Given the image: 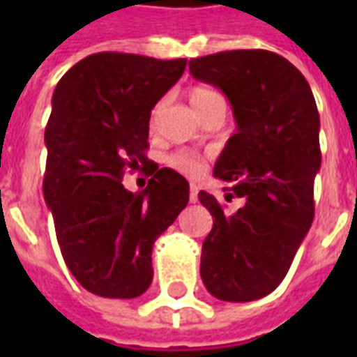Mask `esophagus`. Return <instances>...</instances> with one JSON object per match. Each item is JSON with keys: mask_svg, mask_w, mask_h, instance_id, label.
Wrapping results in <instances>:
<instances>
[{"mask_svg": "<svg viewBox=\"0 0 357 357\" xmlns=\"http://www.w3.org/2000/svg\"><path fill=\"white\" fill-rule=\"evenodd\" d=\"M189 201L191 202L199 201V189H197L195 183H191V187H189Z\"/></svg>", "mask_w": 357, "mask_h": 357, "instance_id": "esophagus-1", "label": "esophagus"}]
</instances>
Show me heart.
I'll return each mask as SVG.
<instances>
[{
    "label": "heart",
    "mask_w": 357,
    "mask_h": 357,
    "mask_svg": "<svg viewBox=\"0 0 357 357\" xmlns=\"http://www.w3.org/2000/svg\"><path fill=\"white\" fill-rule=\"evenodd\" d=\"M189 99H191V105L197 110V114L202 112L206 107H210V105H214V102L224 101V97L218 93V91L210 88H202V86L191 89ZM156 110L158 109L153 110V116L156 114ZM168 164H170L174 170L183 174V176H189V178H197L204 170V160L199 155L191 153V151H178V153H174V155L168 156Z\"/></svg>",
    "instance_id": "obj_1"
}]
</instances>
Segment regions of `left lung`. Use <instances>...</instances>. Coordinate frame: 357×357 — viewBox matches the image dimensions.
<instances>
[{
  "instance_id": "obj_1",
  "label": "left lung",
  "mask_w": 357,
  "mask_h": 357,
  "mask_svg": "<svg viewBox=\"0 0 357 357\" xmlns=\"http://www.w3.org/2000/svg\"><path fill=\"white\" fill-rule=\"evenodd\" d=\"M197 80L229 99L237 132L225 143L214 176L225 199H243L225 216L201 191L214 225L202 243L201 277L212 296L250 302L275 291L314 222V179L321 166L319 114L310 84L273 51H222L191 59Z\"/></svg>"
}]
</instances>
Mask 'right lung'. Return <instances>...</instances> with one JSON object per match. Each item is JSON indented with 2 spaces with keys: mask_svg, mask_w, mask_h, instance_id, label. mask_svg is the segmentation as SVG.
<instances>
[{
  "mask_svg": "<svg viewBox=\"0 0 357 357\" xmlns=\"http://www.w3.org/2000/svg\"><path fill=\"white\" fill-rule=\"evenodd\" d=\"M185 65L187 59L102 51L76 63L55 88L43 199L65 264L97 296L135 298L147 291L153 245L189 202L187 179L145 156L151 110ZM139 165L153 178L132 194L121 176Z\"/></svg>",
  "mask_w": 357,
  "mask_h": 357,
  "instance_id": "right-lung-1",
  "label": "right lung"
}]
</instances>
